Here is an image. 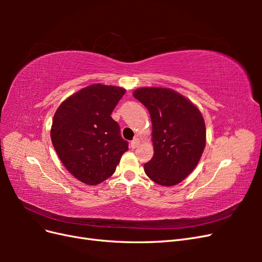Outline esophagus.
Wrapping results in <instances>:
<instances>
[{
    "instance_id": "esophagus-1",
    "label": "esophagus",
    "mask_w": 262,
    "mask_h": 262,
    "mask_svg": "<svg viewBox=\"0 0 262 262\" xmlns=\"http://www.w3.org/2000/svg\"><path fill=\"white\" fill-rule=\"evenodd\" d=\"M139 144H140V139L139 138H136V139L131 141V147L132 148H137L139 146Z\"/></svg>"
}]
</instances>
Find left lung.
Segmentation results:
<instances>
[{
    "label": "left lung",
    "instance_id": "obj_1",
    "mask_svg": "<svg viewBox=\"0 0 262 262\" xmlns=\"http://www.w3.org/2000/svg\"><path fill=\"white\" fill-rule=\"evenodd\" d=\"M152 120L154 156L144 171L156 184L170 187L181 182L199 163L207 131L200 110L181 94L164 87H142L133 92Z\"/></svg>",
    "mask_w": 262,
    "mask_h": 262
}]
</instances>
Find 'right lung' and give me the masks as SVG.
<instances>
[{
    "instance_id": "right-lung-1",
    "label": "right lung",
    "mask_w": 262,
    "mask_h": 262,
    "mask_svg": "<svg viewBox=\"0 0 262 262\" xmlns=\"http://www.w3.org/2000/svg\"><path fill=\"white\" fill-rule=\"evenodd\" d=\"M125 93L122 87L93 84L71 95L55 112L51 141L72 175L95 186L113 175L128 142L112 113Z\"/></svg>"
}]
</instances>
